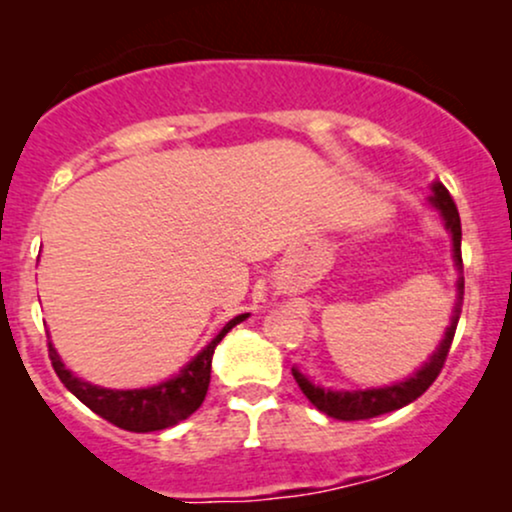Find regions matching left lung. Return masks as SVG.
<instances>
[{
	"label": "left lung",
	"mask_w": 512,
	"mask_h": 512,
	"mask_svg": "<svg viewBox=\"0 0 512 512\" xmlns=\"http://www.w3.org/2000/svg\"><path fill=\"white\" fill-rule=\"evenodd\" d=\"M433 195L428 197V202L436 207L440 214H443L445 228L452 236V257H455L457 269H462V226H460V214H457L455 202H452L450 192L445 190L443 182H433ZM462 296H464V276L460 274L457 279V303L455 313H452L450 327L445 330L443 342L438 344V349L433 351V356L428 358L414 375L402 383L387 385V387H373V390H325V387L313 385L298 368H291L293 378H296L298 387L303 390V395L315 404L322 414L332 416V419L339 421H361V419H373V416L387 414V411H395L407 407L409 402L419 399L428 387L433 385V380L438 378V373L445 366V358H448L452 337H455L457 320H460L462 313Z\"/></svg>",
	"instance_id": "left-lung-1"
}]
</instances>
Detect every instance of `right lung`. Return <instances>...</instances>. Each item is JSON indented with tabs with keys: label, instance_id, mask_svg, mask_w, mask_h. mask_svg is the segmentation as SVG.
Here are the masks:
<instances>
[{
	"label": "right lung",
	"instance_id": "right-lung-1",
	"mask_svg": "<svg viewBox=\"0 0 512 512\" xmlns=\"http://www.w3.org/2000/svg\"><path fill=\"white\" fill-rule=\"evenodd\" d=\"M245 317H248V313L226 322V327H223V330L216 334V337L211 339V342L204 346V349L199 351L175 378L154 387H142V390H108V387H98L76 378V375H72V370L64 368L62 358L57 356L55 346L52 344H48L50 361L64 387H67L76 399H81L88 409L96 411L98 416H103V419L110 421L113 426L125 428V431L132 433L163 431V428H170L180 424V421H185L187 416L195 414V411L202 407L209 390L211 356H214L216 344H219L238 322H243Z\"/></svg>",
	"mask_w": 512,
	"mask_h": 512
}]
</instances>
